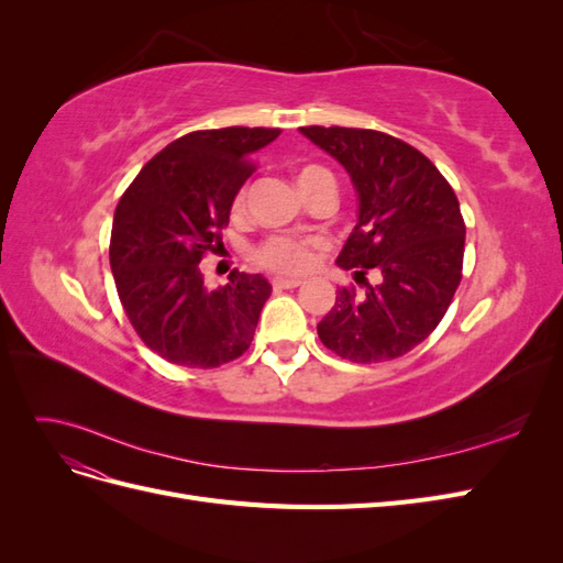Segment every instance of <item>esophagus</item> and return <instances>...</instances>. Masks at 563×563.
Returning a JSON list of instances; mask_svg holds the SVG:
<instances>
[{
	"label": "esophagus",
	"instance_id": "obj_1",
	"mask_svg": "<svg viewBox=\"0 0 563 563\" xmlns=\"http://www.w3.org/2000/svg\"><path fill=\"white\" fill-rule=\"evenodd\" d=\"M300 284H302V279H296V277H275V279H272L275 291H282V288H298Z\"/></svg>",
	"mask_w": 563,
	"mask_h": 563
}]
</instances>
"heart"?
<instances>
[{
  "mask_svg": "<svg viewBox=\"0 0 563 563\" xmlns=\"http://www.w3.org/2000/svg\"><path fill=\"white\" fill-rule=\"evenodd\" d=\"M321 176H331L327 168L321 166H302L296 180L300 192L308 187L312 180ZM242 203V195L236 197V207ZM255 261L258 265L272 269V272H284V275H294V272H302L312 261V242L300 240V236L291 234H272L267 240L255 249Z\"/></svg>",
  "mask_w": 563,
  "mask_h": 563,
  "instance_id": "obj_1",
  "label": "heart"
}]
</instances>
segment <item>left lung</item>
<instances>
[{"instance_id": "left-lung-1", "label": "left lung", "mask_w": 563, "mask_h": 563, "mask_svg": "<svg viewBox=\"0 0 563 563\" xmlns=\"http://www.w3.org/2000/svg\"><path fill=\"white\" fill-rule=\"evenodd\" d=\"M300 133L343 164L356 192V225L338 265L378 284L340 288L317 323L323 345L343 360H397L446 314L463 275L465 223L453 187L408 143L371 129L302 126Z\"/></svg>"}]
</instances>
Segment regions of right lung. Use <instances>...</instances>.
<instances>
[{
  "label": "right lung",
  "instance_id": "obj_1",
  "mask_svg": "<svg viewBox=\"0 0 563 563\" xmlns=\"http://www.w3.org/2000/svg\"><path fill=\"white\" fill-rule=\"evenodd\" d=\"M279 129L192 131L152 157L117 203L110 267L119 300L143 343L162 360L216 368L242 356L272 286L232 272L207 288L199 263L220 244L249 157Z\"/></svg>",
  "mask_w": 563,
  "mask_h": 563
}]
</instances>
